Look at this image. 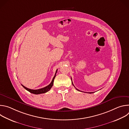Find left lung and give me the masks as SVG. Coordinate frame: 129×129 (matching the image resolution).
Returning a JSON list of instances; mask_svg holds the SVG:
<instances>
[{
	"mask_svg": "<svg viewBox=\"0 0 129 129\" xmlns=\"http://www.w3.org/2000/svg\"><path fill=\"white\" fill-rule=\"evenodd\" d=\"M71 81H72V79H71ZM72 85H73V86H74V85H73V83H72ZM75 88H76V87H75ZM76 89H77V90L78 91H80V90H78V89H77L76 88ZM89 93H93V92H89Z\"/></svg>",
	"mask_w": 129,
	"mask_h": 129,
	"instance_id": "left-lung-1",
	"label": "left lung"
}]
</instances>
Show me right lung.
Returning a JSON list of instances; mask_svg holds the SVG:
<instances>
[{"instance_id":"add662e5","label":"right lung","mask_w":129,"mask_h":129,"mask_svg":"<svg viewBox=\"0 0 129 129\" xmlns=\"http://www.w3.org/2000/svg\"><path fill=\"white\" fill-rule=\"evenodd\" d=\"M57 70L58 69H57L56 70V73H55L54 75V76L53 77L52 80V81L50 83V84H49L48 86L43 88H41V89H36V90H33V89H28L26 87H25V86H24L23 85L21 84V85L23 86V87L26 90H27L28 91H29V92L31 93H33V94H41V93H46L47 92H48V91H49V90L51 89V88L52 87V86H53V81H54V79L55 78V77H56V73L57 72Z\"/></svg>"}]
</instances>
